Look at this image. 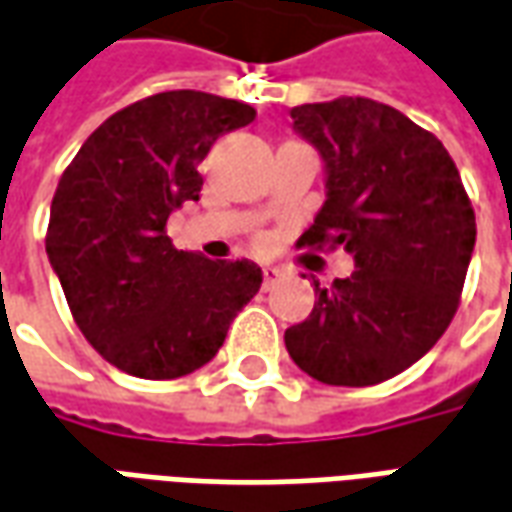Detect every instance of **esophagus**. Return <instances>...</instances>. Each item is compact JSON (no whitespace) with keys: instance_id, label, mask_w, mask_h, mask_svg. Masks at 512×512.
Instances as JSON below:
<instances>
[{"instance_id":"1","label":"esophagus","mask_w":512,"mask_h":512,"mask_svg":"<svg viewBox=\"0 0 512 512\" xmlns=\"http://www.w3.org/2000/svg\"><path fill=\"white\" fill-rule=\"evenodd\" d=\"M278 281H281V270H278V267H273V264H267V267H264V289L270 292V289H273Z\"/></svg>"}]
</instances>
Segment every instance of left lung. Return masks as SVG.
I'll use <instances>...</instances> for the list:
<instances>
[{
	"mask_svg": "<svg viewBox=\"0 0 512 512\" xmlns=\"http://www.w3.org/2000/svg\"><path fill=\"white\" fill-rule=\"evenodd\" d=\"M289 115L325 170V204L297 245L344 248L355 273L331 289L314 281V308L286 328V350L320 383L375 386L449 328L477 239L474 209L441 140L389 104L344 96Z\"/></svg>",
	"mask_w": 512,
	"mask_h": 512,
	"instance_id": "obj_1",
	"label": "left lung"
}]
</instances>
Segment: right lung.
Returning a JSON list of instances; mask_svg holds the SVG:
<instances>
[{
  "label": "right lung",
  "mask_w": 512,
  "mask_h": 512,
  "mask_svg": "<svg viewBox=\"0 0 512 512\" xmlns=\"http://www.w3.org/2000/svg\"><path fill=\"white\" fill-rule=\"evenodd\" d=\"M256 110L168 90L101 123L57 184L46 253L79 331L121 372L184 378L209 364L262 267L176 250L168 217L198 201V162Z\"/></svg>",
  "instance_id": "obj_1"
}]
</instances>
